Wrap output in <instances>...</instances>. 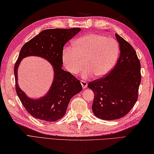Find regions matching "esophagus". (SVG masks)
<instances>
[{"label":"esophagus","mask_w":154,"mask_h":154,"mask_svg":"<svg viewBox=\"0 0 154 154\" xmlns=\"http://www.w3.org/2000/svg\"><path fill=\"white\" fill-rule=\"evenodd\" d=\"M81 85H82V88H85L86 86H87V82H86L85 81H84V80H81Z\"/></svg>","instance_id":"1"}]
</instances>
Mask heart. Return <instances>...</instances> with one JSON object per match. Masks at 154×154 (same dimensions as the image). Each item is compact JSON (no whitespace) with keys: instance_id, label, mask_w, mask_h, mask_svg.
Returning a JSON list of instances; mask_svg holds the SVG:
<instances>
[{"instance_id":"1","label":"heart","mask_w":154,"mask_h":154,"mask_svg":"<svg viewBox=\"0 0 154 154\" xmlns=\"http://www.w3.org/2000/svg\"><path fill=\"white\" fill-rule=\"evenodd\" d=\"M73 48L66 47L62 60L64 66L72 74L79 73L86 66L82 77L89 79L95 76L103 77L116 64L120 53V47L115 38H107L97 34H89L77 39Z\"/></svg>"}]
</instances>
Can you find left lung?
Instances as JSON below:
<instances>
[{
	"mask_svg": "<svg viewBox=\"0 0 154 154\" xmlns=\"http://www.w3.org/2000/svg\"><path fill=\"white\" fill-rule=\"evenodd\" d=\"M120 54L116 64L105 77L90 82L94 94L92 111L102 120L122 118L131 111L138 99L141 81L140 63L135 49L115 34Z\"/></svg>",
	"mask_w": 154,
	"mask_h": 154,
	"instance_id": "obj_1",
	"label": "left lung"
}]
</instances>
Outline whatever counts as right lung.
I'll return each mask as SVG.
<instances>
[{"instance_id": "add662e5", "label": "right lung", "mask_w": 154, "mask_h": 154, "mask_svg": "<svg viewBox=\"0 0 154 154\" xmlns=\"http://www.w3.org/2000/svg\"><path fill=\"white\" fill-rule=\"evenodd\" d=\"M80 30L79 28L46 29L22 47L14 66L15 90L23 105L35 118L47 122L60 119L65 115L72 97L82 90L79 80L62 69L64 46ZM29 56L45 58L54 66L55 72L50 91L44 97L36 100L27 97L17 83L18 66L23 57Z\"/></svg>"}]
</instances>
